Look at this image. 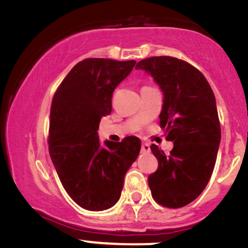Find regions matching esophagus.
I'll return each instance as SVG.
<instances>
[{"label": "esophagus", "instance_id": "34e87169", "mask_svg": "<svg viewBox=\"0 0 248 248\" xmlns=\"http://www.w3.org/2000/svg\"><path fill=\"white\" fill-rule=\"evenodd\" d=\"M141 152H142V153H149V152H151V147H149V144L148 143H142Z\"/></svg>", "mask_w": 248, "mask_h": 248}]
</instances>
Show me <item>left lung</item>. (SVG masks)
Instances as JSON below:
<instances>
[{
    "mask_svg": "<svg viewBox=\"0 0 248 248\" xmlns=\"http://www.w3.org/2000/svg\"><path fill=\"white\" fill-rule=\"evenodd\" d=\"M164 94L160 127L173 148L166 155L151 149L158 170L149 175L152 197L165 207H183L197 199L210 181L220 142L215 94L202 72L172 56H153L137 62Z\"/></svg>",
    "mask_w": 248,
    "mask_h": 248,
    "instance_id": "8db88e82",
    "label": "left lung"
}]
</instances>
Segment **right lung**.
<instances>
[{
    "mask_svg": "<svg viewBox=\"0 0 248 248\" xmlns=\"http://www.w3.org/2000/svg\"><path fill=\"white\" fill-rule=\"evenodd\" d=\"M136 61L85 59L67 73L51 101L49 154L62 187L89 211L112 207L121 198L124 177L139 156L136 136L100 143L102 117L112 111V94Z\"/></svg>",
    "mask_w": 248,
    "mask_h": 248,
    "instance_id": "add662e5",
    "label": "right lung"
}]
</instances>
